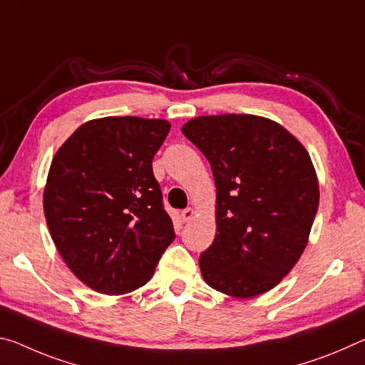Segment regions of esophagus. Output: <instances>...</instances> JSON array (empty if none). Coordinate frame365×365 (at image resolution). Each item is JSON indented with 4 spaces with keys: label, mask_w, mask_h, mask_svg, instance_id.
<instances>
[{
    "label": "esophagus",
    "mask_w": 365,
    "mask_h": 365,
    "mask_svg": "<svg viewBox=\"0 0 365 365\" xmlns=\"http://www.w3.org/2000/svg\"><path fill=\"white\" fill-rule=\"evenodd\" d=\"M193 216H195V210H193V207H187V210L182 211V219H183L185 222L192 221Z\"/></svg>",
    "instance_id": "esophagus-1"
}]
</instances>
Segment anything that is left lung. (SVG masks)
I'll list each match as a JSON object with an SVG mask.
<instances>
[{"instance_id":"obj_1","label":"left lung","mask_w":365,"mask_h":365,"mask_svg":"<svg viewBox=\"0 0 365 365\" xmlns=\"http://www.w3.org/2000/svg\"><path fill=\"white\" fill-rule=\"evenodd\" d=\"M182 133L210 160L216 237L200 255L212 289L247 299L263 294L294 268L318 210L309 153L291 133L255 115H211Z\"/></svg>"}]
</instances>
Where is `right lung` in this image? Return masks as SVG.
Masks as SVG:
<instances>
[{
	"instance_id": "obj_1",
	"label": "right lung",
	"mask_w": 365,
	"mask_h": 365,
	"mask_svg": "<svg viewBox=\"0 0 365 365\" xmlns=\"http://www.w3.org/2000/svg\"><path fill=\"white\" fill-rule=\"evenodd\" d=\"M169 131L165 120H92L51 160L43 192L51 239L97 292L118 296L146 284L175 239L153 172Z\"/></svg>"
}]
</instances>
